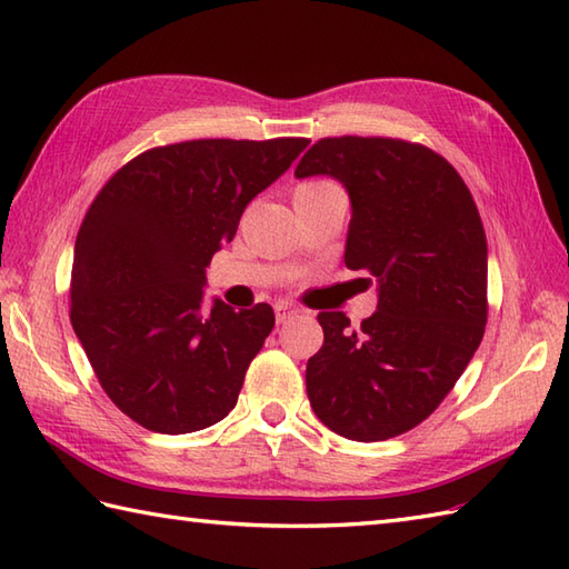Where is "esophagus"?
Wrapping results in <instances>:
<instances>
[{
  "instance_id": "34e87169",
  "label": "esophagus",
  "mask_w": 569,
  "mask_h": 569,
  "mask_svg": "<svg viewBox=\"0 0 569 569\" xmlns=\"http://www.w3.org/2000/svg\"><path fill=\"white\" fill-rule=\"evenodd\" d=\"M273 312H276V322H286V320H293L300 310H296L293 306H288V303H276Z\"/></svg>"
}]
</instances>
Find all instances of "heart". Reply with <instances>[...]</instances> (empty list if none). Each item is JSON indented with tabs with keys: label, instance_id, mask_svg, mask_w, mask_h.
I'll use <instances>...</instances> for the list:
<instances>
[{
	"label": "heart",
	"instance_id": "b5f03b06",
	"mask_svg": "<svg viewBox=\"0 0 569 569\" xmlns=\"http://www.w3.org/2000/svg\"><path fill=\"white\" fill-rule=\"evenodd\" d=\"M308 186H316V183H308Z\"/></svg>",
	"mask_w": 569,
	"mask_h": 569
}]
</instances>
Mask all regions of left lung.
Wrapping results in <instances>:
<instances>
[{
	"label": "left lung",
	"mask_w": 569,
	"mask_h": 569,
	"mask_svg": "<svg viewBox=\"0 0 569 569\" xmlns=\"http://www.w3.org/2000/svg\"><path fill=\"white\" fill-rule=\"evenodd\" d=\"M345 186V263L377 278V312L349 328L320 312L308 359L316 416L349 440L396 438L426 420L462 377L487 325V237L465 180L442 156L401 139H320L296 178Z\"/></svg>",
	"instance_id": "8db88e82"
}]
</instances>
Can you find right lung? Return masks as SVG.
Listing matches in <instances>:
<instances>
[{
  "label": "right lung",
  "mask_w": 569,
  "mask_h": 569,
  "mask_svg": "<svg viewBox=\"0 0 569 569\" xmlns=\"http://www.w3.org/2000/svg\"><path fill=\"white\" fill-rule=\"evenodd\" d=\"M308 143L159 147L119 168L90 204L72 253L70 322L102 389L139 426L196 432L237 406L273 310L204 306V269Z\"/></svg>",
  "instance_id": "obj_1"
}]
</instances>
